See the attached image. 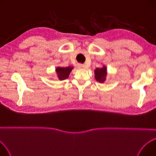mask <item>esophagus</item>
<instances>
[{"mask_svg":"<svg viewBox=\"0 0 156 156\" xmlns=\"http://www.w3.org/2000/svg\"><path fill=\"white\" fill-rule=\"evenodd\" d=\"M78 67L80 68H85V66L83 64H78Z\"/></svg>","mask_w":156,"mask_h":156,"instance_id":"obj_1","label":"esophagus"}]
</instances>
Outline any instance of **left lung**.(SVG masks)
<instances>
[{"instance_id": "obj_1", "label": "left lung", "mask_w": 156, "mask_h": 156, "mask_svg": "<svg viewBox=\"0 0 156 156\" xmlns=\"http://www.w3.org/2000/svg\"><path fill=\"white\" fill-rule=\"evenodd\" d=\"M107 75V69L105 66L101 68H97L95 70V78L100 83H103Z\"/></svg>"}]
</instances>
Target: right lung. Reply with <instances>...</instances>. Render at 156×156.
Segmentation results:
<instances>
[{
	"label": "right lung",
	"mask_w": 156,
	"mask_h": 156,
	"mask_svg": "<svg viewBox=\"0 0 156 156\" xmlns=\"http://www.w3.org/2000/svg\"><path fill=\"white\" fill-rule=\"evenodd\" d=\"M73 69V67H66V68H60L58 67L56 68V73L57 76L60 80H64L67 79L69 75L71 70Z\"/></svg>",
	"instance_id": "obj_1"
}]
</instances>
